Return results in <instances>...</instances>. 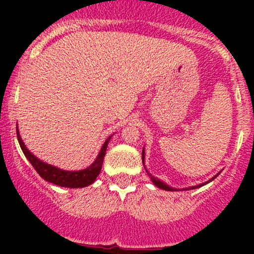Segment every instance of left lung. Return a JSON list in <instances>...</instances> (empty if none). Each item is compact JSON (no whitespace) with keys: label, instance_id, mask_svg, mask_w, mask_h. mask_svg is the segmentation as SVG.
Masks as SVG:
<instances>
[{"label":"left lung","instance_id":"obj_1","mask_svg":"<svg viewBox=\"0 0 254 254\" xmlns=\"http://www.w3.org/2000/svg\"><path fill=\"white\" fill-rule=\"evenodd\" d=\"M143 156H145V155H143V151H142V161H143ZM148 176H150V177H151V179H152L153 184H156V186H157L158 188H161V189H165V190H170V191H172V190H176V189H173L172 187H168L167 184H166V183H163V182H161L160 179H157V178H155V177H152V176H151L150 173H148ZM215 177H216V176H215ZM215 177H214V178H215ZM214 178H212V179H214ZM212 179H210L209 182H211ZM209 182H206V183H209ZM206 183L199 184V186H196V187H191V188H189V189H195V188H199V187H203L204 184H206Z\"/></svg>","mask_w":254,"mask_h":254}]
</instances>
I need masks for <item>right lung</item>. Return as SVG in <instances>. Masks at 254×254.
Masks as SVG:
<instances>
[{
    "label": "right lung",
    "mask_w": 254,
    "mask_h": 254,
    "mask_svg": "<svg viewBox=\"0 0 254 254\" xmlns=\"http://www.w3.org/2000/svg\"><path fill=\"white\" fill-rule=\"evenodd\" d=\"M17 137L23 153H24L25 157L28 158V161L32 163L34 170L39 173V176L42 177V178H44L45 181L50 182V183H54L56 184V186L60 187H66V188H83V187L89 186V184H92L96 181V178L98 177L99 172H101L102 170L104 156H106L107 146H108L109 140H111V137H108V139L106 140V142L102 146L98 157L96 158V161H94L88 168L82 171L70 172V171H63L60 170V168H56L54 167V166L48 165V163H44L40 160H38L34 155H32V153L27 150V147H25V145L23 143L22 139H20L19 134H18V131Z\"/></svg>",
    "instance_id": "right-lung-1"
}]
</instances>
